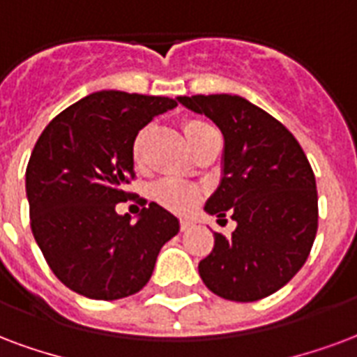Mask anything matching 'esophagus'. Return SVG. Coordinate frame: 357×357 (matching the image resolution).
Returning <instances> with one entry per match:
<instances>
[{
    "instance_id": "obj_1",
    "label": "esophagus",
    "mask_w": 357,
    "mask_h": 357,
    "mask_svg": "<svg viewBox=\"0 0 357 357\" xmlns=\"http://www.w3.org/2000/svg\"><path fill=\"white\" fill-rule=\"evenodd\" d=\"M179 227H181V231H189L192 227V221H189V219H181V221H179Z\"/></svg>"
}]
</instances>
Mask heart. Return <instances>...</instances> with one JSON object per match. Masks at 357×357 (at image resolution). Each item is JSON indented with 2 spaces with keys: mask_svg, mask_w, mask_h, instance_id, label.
Listing matches in <instances>:
<instances>
[{
  "mask_svg": "<svg viewBox=\"0 0 357 357\" xmlns=\"http://www.w3.org/2000/svg\"><path fill=\"white\" fill-rule=\"evenodd\" d=\"M210 130H213L212 126L204 123V121H200V119H187L185 123H183V134H185L187 144L191 145V149H195ZM147 132L149 130L144 128L136 136V139H134V160H136V165L142 162ZM153 197L160 204H165L166 208H170L174 212L183 213L189 212V210H192L197 206V202L200 200V189L195 185H189V183H183L179 179L166 178L160 179L158 183H155V187H153Z\"/></svg>",
  "mask_w": 357,
  "mask_h": 357,
  "instance_id": "heart-1",
  "label": "heart"
}]
</instances>
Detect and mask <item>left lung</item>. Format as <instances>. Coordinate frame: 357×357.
<instances>
[{
    "instance_id": "left-lung-1",
    "label": "left lung",
    "mask_w": 357,
    "mask_h": 357,
    "mask_svg": "<svg viewBox=\"0 0 357 357\" xmlns=\"http://www.w3.org/2000/svg\"><path fill=\"white\" fill-rule=\"evenodd\" d=\"M206 115L225 139L223 178L204 210L236 221L213 234L199 263L206 287L238 303L265 299L299 273L318 231L316 178L303 147L280 121L232 94L178 96Z\"/></svg>"
}]
</instances>
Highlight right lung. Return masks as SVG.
<instances>
[{
    "label": "right lung",
    "instance_id": "right-lung-1",
    "mask_svg": "<svg viewBox=\"0 0 357 357\" xmlns=\"http://www.w3.org/2000/svg\"><path fill=\"white\" fill-rule=\"evenodd\" d=\"M176 105L165 96L92 92L41 132L26 168L30 225L51 271L71 291L96 301L138 293L160 248L178 234V218L157 202L142 208L136 223L115 210L132 199L126 185L134 179L138 132Z\"/></svg>",
    "mask_w": 357,
    "mask_h": 357
}]
</instances>
